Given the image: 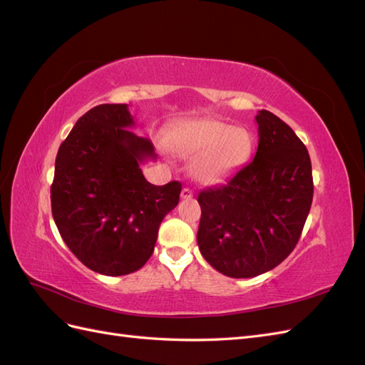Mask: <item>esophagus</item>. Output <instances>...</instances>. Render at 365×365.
Listing matches in <instances>:
<instances>
[{"label":"esophagus","instance_id":"obj_1","mask_svg":"<svg viewBox=\"0 0 365 365\" xmlns=\"http://www.w3.org/2000/svg\"><path fill=\"white\" fill-rule=\"evenodd\" d=\"M192 196H193V192L190 189H187V187H184L181 190V200H190Z\"/></svg>","mask_w":365,"mask_h":365}]
</instances>
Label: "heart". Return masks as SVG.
I'll return each mask as SVG.
<instances>
[{"instance_id": "heart-1", "label": "heart", "mask_w": 365, "mask_h": 365, "mask_svg": "<svg viewBox=\"0 0 365 365\" xmlns=\"http://www.w3.org/2000/svg\"><path fill=\"white\" fill-rule=\"evenodd\" d=\"M168 145L180 158H195L190 172L196 181L213 184L247 161L252 140L247 129L200 118L175 128L168 137Z\"/></svg>"}]
</instances>
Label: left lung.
<instances>
[{
    "instance_id": "left-lung-1",
    "label": "left lung",
    "mask_w": 365,
    "mask_h": 365,
    "mask_svg": "<svg viewBox=\"0 0 365 365\" xmlns=\"http://www.w3.org/2000/svg\"><path fill=\"white\" fill-rule=\"evenodd\" d=\"M259 146L244 168L197 196V247L227 277H256L295 248L314 196L309 152L295 132L269 111H259Z\"/></svg>"
}]
</instances>
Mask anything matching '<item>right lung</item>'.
<instances>
[{
	"label": "right lung",
	"instance_id": "1",
	"mask_svg": "<svg viewBox=\"0 0 365 365\" xmlns=\"http://www.w3.org/2000/svg\"><path fill=\"white\" fill-rule=\"evenodd\" d=\"M134 126L128 105L94 106L76 121L54 164L51 213L63 242L85 267L111 277L149 260L181 193L178 181H146L140 165L157 155Z\"/></svg>",
	"mask_w": 365,
	"mask_h": 365
}]
</instances>
